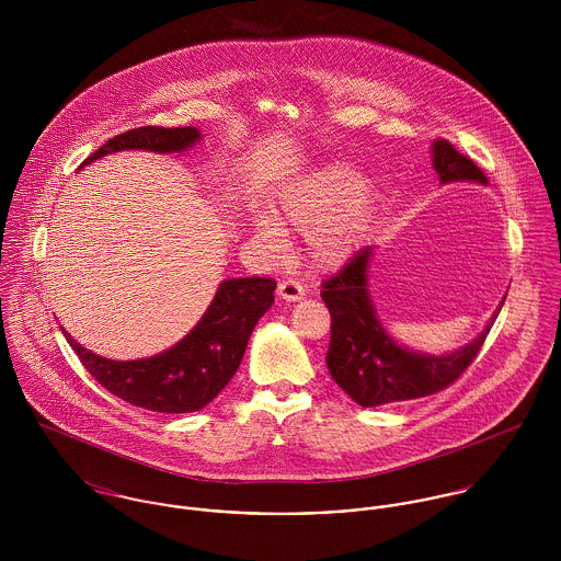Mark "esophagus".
<instances>
[{
    "label": "esophagus",
    "mask_w": 561,
    "mask_h": 561,
    "mask_svg": "<svg viewBox=\"0 0 561 561\" xmlns=\"http://www.w3.org/2000/svg\"><path fill=\"white\" fill-rule=\"evenodd\" d=\"M278 296L283 300H289V302H296V300H302L305 298V287L302 283H298L296 278H285L278 283Z\"/></svg>",
    "instance_id": "1"
}]
</instances>
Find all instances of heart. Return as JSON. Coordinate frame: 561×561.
<instances>
[{
    "instance_id": "heart-1",
    "label": "heart",
    "mask_w": 561,
    "mask_h": 561,
    "mask_svg": "<svg viewBox=\"0 0 561 561\" xmlns=\"http://www.w3.org/2000/svg\"><path fill=\"white\" fill-rule=\"evenodd\" d=\"M376 203V185L343 163H330L294 183L278 198V221L285 229L307 232V248L318 265H336L363 240ZM272 254H283L287 238L270 218L254 222Z\"/></svg>"
}]
</instances>
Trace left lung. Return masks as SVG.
<instances>
[{
	"label": "left lung",
	"mask_w": 561,
	"mask_h": 561,
	"mask_svg": "<svg viewBox=\"0 0 561 561\" xmlns=\"http://www.w3.org/2000/svg\"><path fill=\"white\" fill-rule=\"evenodd\" d=\"M432 153L434 170L443 183H488L480 165L462 156L449 140H434ZM369 256L371 248L367 245L350 256L334 276L321 283V300L330 311V345L325 365L332 380L365 408L416 400L447 389L480 354L492 321L473 343L454 354L425 356L403 350L376 318L367 291Z\"/></svg>",
	"instance_id": "1"
}]
</instances>
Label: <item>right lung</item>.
<instances>
[{
    "instance_id": "right-lung-1",
    "label": "right lung",
    "mask_w": 561,
    "mask_h": 561,
    "mask_svg": "<svg viewBox=\"0 0 561 561\" xmlns=\"http://www.w3.org/2000/svg\"><path fill=\"white\" fill-rule=\"evenodd\" d=\"M196 127H138L114 136L81 165L114 151H183L198 140ZM276 280L265 276L225 280L194 330L174 347L142 360L101 358L65 332L88 374L112 396L153 412H194L205 408L236 376L248 339L274 302Z\"/></svg>"
}]
</instances>
